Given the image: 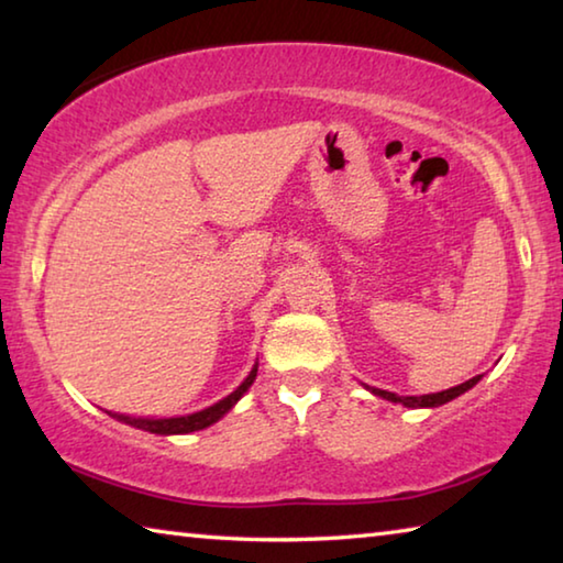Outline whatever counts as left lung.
Masks as SVG:
<instances>
[{
    "instance_id": "obj_1",
    "label": "left lung",
    "mask_w": 563,
    "mask_h": 563,
    "mask_svg": "<svg viewBox=\"0 0 563 563\" xmlns=\"http://www.w3.org/2000/svg\"><path fill=\"white\" fill-rule=\"evenodd\" d=\"M479 379H482V375H476V377L466 379V383L456 385V387L442 389V393H434V395H419V397H399V395H395V393H387V389H377V387H367V385H365V387H367L373 395L383 397V399H389V402H399V405H405V407H440V405H444V402H450V399L464 395L466 389H472L476 383H479Z\"/></svg>"
}]
</instances>
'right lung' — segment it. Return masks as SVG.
Returning <instances> with one entry per match:
<instances>
[{"label":"right lung","mask_w":563,"mask_h":563,"mask_svg":"<svg viewBox=\"0 0 563 563\" xmlns=\"http://www.w3.org/2000/svg\"><path fill=\"white\" fill-rule=\"evenodd\" d=\"M255 375H258V365H253L251 375H247L241 387L233 389L231 395L223 397L221 402H216L213 407H206L201 412H194V415H186V417H168V419H146V417H129V415H113L109 412L113 419H119V422H126L131 427H139V430H146V432H154V434H188V432H196V430H206V427H211L213 422H218L228 409H231L238 399H241L247 387L253 385Z\"/></svg>","instance_id":"right-lung-1"}]
</instances>
